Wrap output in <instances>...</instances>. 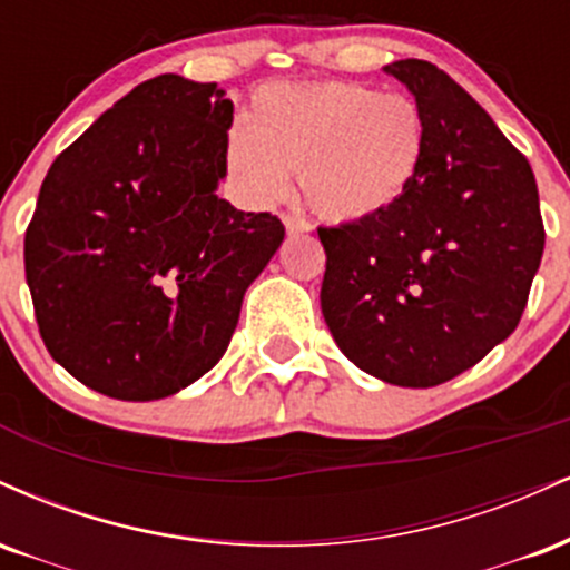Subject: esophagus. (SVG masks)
Returning <instances> with one entry per match:
<instances>
[{"label":"esophagus","mask_w":570,"mask_h":570,"mask_svg":"<svg viewBox=\"0 0 570 570\" xmlns=\"http://www.w3.org/2000/svg\"><path fill=\"white\" fill-rule=\"evenodd\" d=\"M283 224H285L287 234H301V232H309L312 229L309 220H304V218H298V216H283Z\"/></svg>","instance_id":"34e87169"}]
</instances>
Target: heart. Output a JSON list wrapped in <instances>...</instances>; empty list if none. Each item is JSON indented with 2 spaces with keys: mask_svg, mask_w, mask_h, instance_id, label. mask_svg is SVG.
<instances>
[{
  "mask_svg": "<svg viewBox=\"0 0 570 570\" xmlns=\"http://www.w3.org/2000/svg\"><path fill=\"white\" fill-rule=\"evenodd\" d=\"M424 154L426 119L411 96L331 79L258 90L226 136L224 165L247 205L283 203L298 173L320 218L360 224L405 197Z\"/></svg>",
  "mask_w": 570,
  "mask_h": 570,
  "instance_id": "1",
  "label": "heart"
}]
</instances>
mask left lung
<instances>
[{
    "label": "left lung",
    "mask_w": 570,
    "mask_h": 570,
    "mask_svg": "<svg viewBox=\"0 0 570 570\" xmlns=\"http://www.w3.org/2000/svg\"><path fill=\"white\" fill-rule=\"evenodd\" d=\"M384 71L424 111V163L384 216L320 226V304L360 371L426 390L470 371L518 327L544 224L531 165L464 87L419 58Z\"/></svg>",
    "instance_id": "left-lung-1"
}]
</instances>
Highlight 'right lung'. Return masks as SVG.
Returning a JSON list of instances; mask_svg holds the SVG:
<instances>
[{
  "label": "right lung",
  "mask_w": 570,
  "mask_h": 570,
  "mask_svg": "<svg viewBox=\"0 0 570 570\" xmlns=\"http://www.w3.org/2000/svg\"><path fill=\"white\" fill-rule=\"evenodd\" d=\"M234 106L178 73L132 87L50 165L23 258L47 352L114 400L170 397L224 357L285 239L220 199Z\"/></svg>",
  "instance_id": "add662e5"
}]
</instances>
